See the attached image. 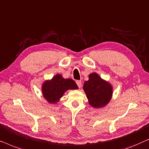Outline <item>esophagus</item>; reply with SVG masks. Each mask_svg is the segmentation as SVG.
<instances>
[{
  "label": "esophagus",
  "instance_id": "1",
  "mask_svg": "<svg viewBox=\"0 0 149 149\" xmlns=\"http://www.w3.org/2000/svg\"><path fill=\"white\" fill-rule=\"evenodd\" d=\"M76 84H77V86H78L79 88H81V81L80 80H77L76 81Z\"/></svg>",
  "mask_w": 149,
  "mask_h": 149
}]
</instances>
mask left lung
<instances>
[{
	"label": "left lung",
	"instance_id": "1",
	"mask_svg": "<svg viewBox=\"0 0 149 149\" xmlns=\"http://www.w3.org/2000/svg\"><path fill=\"white\" fill-rule=\"evenodd\" d=\"M83 89L89 104L96 109L104 107L113 96L112 85L96 72L89 74L88 80L84 83Z\"/></svg>",
	"mask_w": 149,
	"mask_h": 149
}]
</instances>
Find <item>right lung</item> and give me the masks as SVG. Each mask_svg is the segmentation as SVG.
<instances>
[{"mask_svg":"<svg viewBox=\"0 0 149 149\" xmlns=\"http://www.w3.org/2000/svg\"><path fill=\"white\" fill-rule=\"evenodd\" d=\"M77 89L78 87L75 81L71 78L65 79L59 74H56L51 79L45 80L42 84L43 97L50 104L57 103L69 90Z\"/></svg>","mask_w":149,"mask_h":149,"instance_id":"right-lung-1","label":"right lung"}]
</instances>
